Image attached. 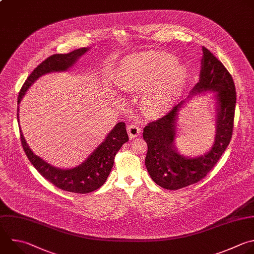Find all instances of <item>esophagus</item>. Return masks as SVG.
<instances>
[{
    "mask_svg": "<svg viewBox=\"0 0 254 254\" xmlns=\"http://www.w3.org/2000/svg\"><path fill=\"white\" fill-rule=\"evenodd\" d=\"M127 133L130 138H135L141 133V128L135 124H130L127 127Z\"/></svg>",
    "mask_w": 254,
    "mask_h": 254,
    "instance_id": "esophagus-1",
    "label": "esophagus"
}]
</instances>
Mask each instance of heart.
<instances>
[{
  "instance_id": "heart-1",
  "label": "heart",
  "mask_w": 254,
  "mask_h": 254,
  "mask_svg": "<svg viewBox=\"0 0 254 254\" xmlns=\"http://www.w3.org/2000/svg\"><path fill=\"white\" fill-rule=\"evenodd\" d=\"M177 64L175 57L163 53L131 55L122 63L120 84L130 91L152 86L143 107L148 113H160L179 95L188 78L187 67Z\"/></svg>"
}]
</instances>
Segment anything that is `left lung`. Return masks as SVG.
Masks as SVG:
<instances>
[{
	"instance_id": "8db88e82",
	"label": "left lung",
	"mask_w": 254,
	"mask_h": 254,
	"mask_svg": "<svg viewBox=\"0 0 254 254\" xmlns=\"http://www.w3.org/2000/svg\"><path fill=\"white\" fill-rule=\"evenodd\" d=\"M202 53L199 80L190 91V96L216 93V131L211 147L200 154L188 155L175 145L177 121L185 101L143 128L142 136L147 143L146 170L151 180L165 190H177L201 181L219 160L232 136L236 104L232 76L209 50L202 47Z\"/></svg>"
}]
</instances>
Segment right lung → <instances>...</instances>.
Wrapping results in <instances>:
<instances>
[{
  "instance_id": "1",
  "label": "right lung",
  "mask_w": 254,
  "mask_h": 254,
  "mask_svg": "<svg viewBox=\"0 0 254 254\" xmlns=\"http://www.w3.org/2000/svg\"><path fill=\"white\" fill-rule=\"evenodd\" d=\"M89 50L90 48H81L68 54H56L46 59L32 71L24 82L18 97V105H20L29 88L40 76L52 71L67 70L76 63L78 58ZM17 117L19 122V107ZM20 133L23 148L29 160L41 176L55 187L74 193H89L100 189L106 183L112 171L117 152L124 143L128 141L126 124L121 122L116 125L105 140L86 159L73 167L66 168L55 166L35 154L26 142L21 127Z\"/></svg>"
}]
</instances>
